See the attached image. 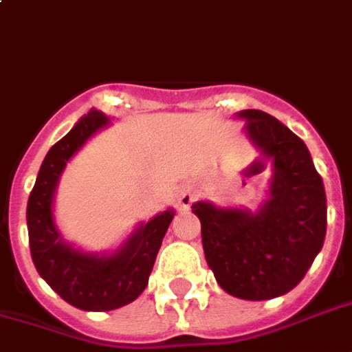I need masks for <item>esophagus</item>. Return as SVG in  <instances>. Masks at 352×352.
<instances>
[{
	"label": "esophagus",
	"instance_id": "esophagus-1",
	"mask_svg": "<svg viewBox=\"0 0 352 352\" xmlns=\"http://www.w3.org/2000/svg\"><path fill=\"white\" fill-rule=\"evenodd\" d=\"M194 201V192L190 188H179L175 190V203L179 209H188Z\"/></svg>",
	"mask_w": 352,
	"mask_h": 352
}]
</instances>
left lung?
<instances>
[{"instance_id": "1", "label": "left lung", "mask_w": 352, "mask_h": 352, "mask_svg": "<svg viewBox=\"0 0 352 352\" xmlns=\"http://www.w3.org/2000/svg\"><path fill=\"white\" fill-rule=\"evenodd\" d=\"M244 132L272 158L269 197L257 210L192 205L205 259L220 287L244 300L289 293L306 276L327 235V194L306 143L261 110L236 113Z\"/></svg>"}]
</instances>
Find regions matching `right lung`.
I'll use <instances>...</instances> for the list:
<instances>
[{
  "mask_svg": "<svg viewBox=\"0 0 352 352\" xmlns=\"http://www.w3.org/2000/svg\"><path fill=\"white\" fill-rule=\"evenodd\" d=\"M110 119L91 110L48 151L28 201V231L35 269L65 302L83 311H110L126 306L149 283L156 254L175 210L168 209L134 233L113 254H87L61 239L54 218V196L65 166Z\"/></svg>",
  "mask_w": 352,
  "mask_h": 352,
  "instance_id": "obj_1",
  "label": "right lung"
}]
</instances>
